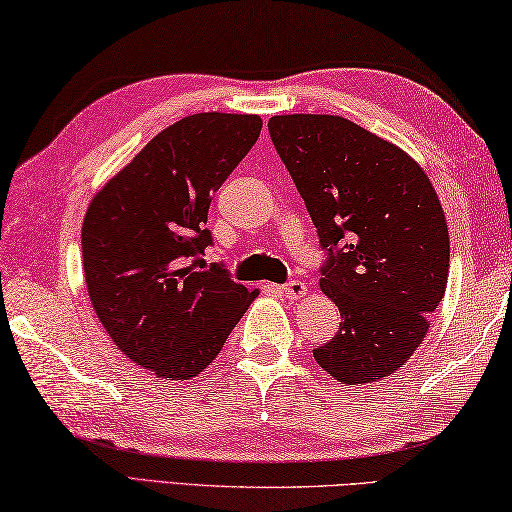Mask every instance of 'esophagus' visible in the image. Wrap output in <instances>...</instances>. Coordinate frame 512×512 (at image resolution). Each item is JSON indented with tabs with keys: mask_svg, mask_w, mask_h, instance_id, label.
<instances>
[{
	"mask_svg": "<svg viewBox=\"0 0 512 512\" xmlns=\"http://www.w3.org/2000/svg\"><path fill=\"white\" fill-rule=\"evenodd\" d=\"M282 293L288 297V300H300V297L306 295V284L300 280H291L282 286Z\"/></svg>",
	"mask_w": 512,
	"mask_h": 512,
	"instance_id": "obj_1",
	"label": "esophagus"
}]
</instances>
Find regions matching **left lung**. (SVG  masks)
Listing matches in <instances>:
<instances>
[{"instance_id":"1","label":"left lung","mask_w":512,"mask_h":512,"mask_svg":"<svg viewBox=\"0 0 512 512\" xmlns=\"http://www.w3.org/2000/svg\"><path fill=\"white\" fill-rule=\"evenodd\" d=\"M268 134L318 230L320 286L342 318L313 358L340 383H376L410 360L445 295L439 197L416 161L347 118L273 116Z\"/></svg>"}]
</instances>
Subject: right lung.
<instances>
[{"label":"right lung","mask_w":512,"mask_h":512,"mask_svg":"<svg viewBox=\"0 0 512 512\" xmlns=\"http://www.w3.org/2000/svg\"><path fill=\"white\" fill-rule=\"evenodd\" d=\"M262 118L194 114L163 129L102 188L82 224V266L102 327L136 365L190 380L257 291L206 266L212 194L257 143Z\"/></svg>","instance_id":"obj_1"}]
</instances>
